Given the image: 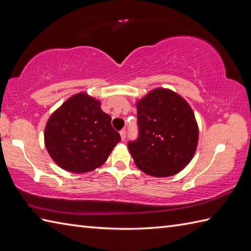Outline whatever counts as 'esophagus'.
Wrapping results in <instances>:
<instances>
[{
    "label": "esophagus",
    "mask_w": 251,
    "mask_h": 251,
    "mask_svg": "<svg viewBox=\"0 0 251 251\" xmlns=\"http://www.w3.org/2000/svg\"><path fill=\"white\" fill-rule=\"evenodd\" d=\"M120 135H121L122 140H125V138H126V130H125V129H122V130L120 131Z\"/></svg>",
    "instance_id": "1"
}]
</instances>
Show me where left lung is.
Wrapping results in <instances>:
<instances>
[{"mask_svg": "<svg viewBox=\"0 0 251 251\" xmlns=\"http://www.w3.org/2000/svg\"><path fill=\"white\" fill-rule=\"evenodd\" d=\"M136 105L139 135L127 146L137 167L153 177L178 174L193 158L199 142L191 106L165 88L153 89Z\"/></svg>", "mask_w": 251, "mask_h": 251, "instance_id": "8db88e82", "label": "left lung"}]
</instances>
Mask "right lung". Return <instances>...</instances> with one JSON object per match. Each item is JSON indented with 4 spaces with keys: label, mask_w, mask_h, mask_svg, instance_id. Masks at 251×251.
Here are the masks:
<instances>
[{
    "label": "right lung",
    "mask_w": 251,
    "mask_h": 251,
    "mask_svg": "<svg viewBox=\"0 0 251 251\" xmlns=\"http://www.w3.org/2000/svg\"><path fill=\"white\" fill-rule=\"evenodd\" d=\"M121 141L100 101L79 93L69 98L47 121L44 142L54 162L67 172L100 167Z\"/></svg>",
    "instance_id": "1"
}]
</instances>
